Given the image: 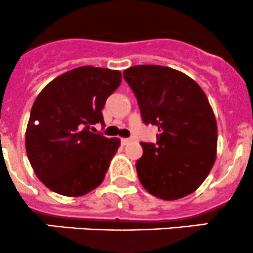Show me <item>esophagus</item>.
I'll use <instances>...</instances> for the list:
<instances>
[{
  "mask_svg": "<svg viewBox=\"0 0 253 253\" xmlns=\"http://www.w3.org/2000/svg\"><path fill=\"white\" fill-rule=\"evenodd\" d=\"M121 141H122V144H123V145H127V144H130V142L132 141V139H130V137H123Z\"/></svg>",
  "mask_w": 253,
  "mask_h": 253,
  "instance_id": "1",
  "label": "esophagus"
}]
</instances>
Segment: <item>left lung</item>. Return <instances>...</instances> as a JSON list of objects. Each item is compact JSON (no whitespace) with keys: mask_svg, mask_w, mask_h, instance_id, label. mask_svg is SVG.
Returning a JSON list of instances; mask_svg holds the SVG:
<instances>
[{"mask_svg":"<svg viewBox=\"0 0 253 253\" xmlns=\"http://www.w3.org/2000/svg\"><path fill=\"white\" fill-rule=\"evenodd\" d=\"M123 76L142 122L159 127L156 144L141 142L136 172L142 187L164 201L193 193L216 159V119L206 93L191 77L167 66L136 65Z\"/></svg>","mask_w":253,"mask_h":253,"instance_id":"1","label":"left lung"}]
</instances>
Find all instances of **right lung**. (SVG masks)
<instances>
[{
    "label": "right lung",
    "instance_id": "obj_1",
    "mask_svg": "<svg viewBox=\"0 0 253 253\" xmlns=\"http://www.w3.org/2000/svg\"><path fill=\"white\" fill-rule=\"evenodd\" d=\"M121 82L118 70L81 66L52 80L36 98L26 150L37 177L52 192L81 197L103 182L121 139L89 127L103 126L102 109Z\"/></svg>",
    "mask_w": 253,
    "mask_h": 253
}]
</instances>
